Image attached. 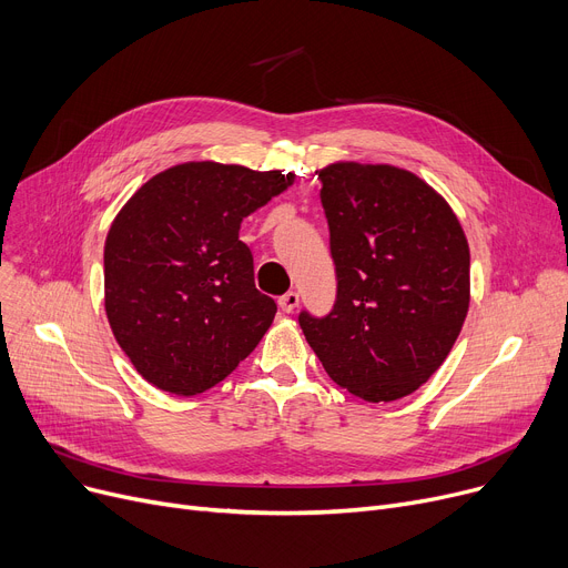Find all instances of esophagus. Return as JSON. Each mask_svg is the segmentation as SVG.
I'll list each match as a JSON object with an SVG mask.
<instances>
[{
	"mask_svg": "<svg viewBox=\"0 0 568 568\" xmlns=\"http://www.w3.org/2000/svg\"><path fill=\"white\" fill-rule=\"evenodd\" d=\"M278 306H281V311L283 313H292L296 306H300V294H296V292H285L283 296H281V300H278Z\"/></svg>",
	"mask_w": 568,
	"mask_h": 568,
	"instance_id": "esophagus-1",
	"label": "esophagus"
}]
</instances>
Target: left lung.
Returning a JSON list of instances; mask_svg holds the SVG:
<instances>
[{
    "mask_svg": "<svg viewBox=\"0 0 568 568\" xmlns=\"http://www.w3.org/2000/svg\"><path fill=\"white\" fill-rule=\"evenodd\" d=\"M336 264L334 308L300 326L329 377L368 403L419 389L452 352L469 308V246L444 202L394 165L317 172Z\"/></svg>",
    "mask_w": 568,
    "mask_h": 568,
    "instance_id": "8db88e82",
    "label": "left lung"
}]
</instances>
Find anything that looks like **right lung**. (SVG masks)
<instances>
[{"label": "right lung", "mask_w": 568, "mask_h": 568, "mask_svg": "<svg viewBox=\"0 0 568 568\" xmlns=\"http://www.w3.org/2000/svg\"><path fill=\"white\" fill-rule=\"evenodd\" d=\"M294 182L212 161L174 165L116 214L105 239V313L135 371L195 396L255 349L276 302L253 281L242 221Z\"/></svg>", "instance_id": "add662e5"}]
</instances>
